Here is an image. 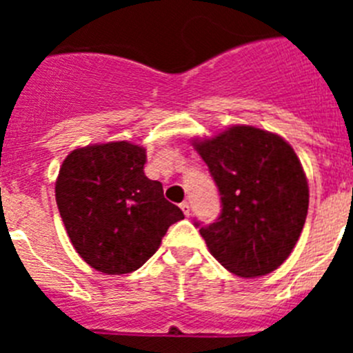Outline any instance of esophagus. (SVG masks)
<instances>
[{
  "instance_id": "obj_1",
  "label": "esophagus",
  "mask_w": 353,
  "mask_h": 353,
  "mask_svg": "<svg viewBox=\"0 0 353 353\" xmlns=\"http://www.w3.org/2000/svg\"><path fill=\"white\" fill-rule=\"evenodd\" d=\"M180 208H182V212L185 215L191 214V205H189V201H182V203H180Z\"/></svg>"
}]
</instances>
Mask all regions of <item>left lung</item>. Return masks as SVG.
Here are the masks:
<instances>
[{
    "label": "left lung",
    "mask_w": 353,
    "mask_h": 353,
    "mask_svg": "<svg viewBox=\"0 0 353 353\" xmlns=\"http://www.w3.org/2000/svg\"><path fill=\"white\" fill-rule=\"evenodd\" d=\"M221 196L215 223L199 226L212 256L240 277L276 270L301 236L310 205L297 154L277 134L235 125L192 143Z\"/></svg>",
    "instance_id": "obj_1"
}]
</instances>
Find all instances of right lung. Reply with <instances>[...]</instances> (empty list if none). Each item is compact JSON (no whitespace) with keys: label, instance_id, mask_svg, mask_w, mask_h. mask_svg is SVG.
Returning <instances> with one entry per match:
<instances>
[{"label":"right lung","instance_id":"obj_1","mask_svg":"<svg viewBox=\"0 0 353 353\" xmlns=\"http://www.w3.org/2000/svg\"><path fill=\"white\" fill-rule=\"evenodd\" d=\"M146 152L129 141L88 145L67 155L56 203L72 245L90 267L129 274L154 256L183 212L143 168Z\"/></svg>","mask_w":353,"mask_h":353}]
</instances>
